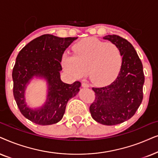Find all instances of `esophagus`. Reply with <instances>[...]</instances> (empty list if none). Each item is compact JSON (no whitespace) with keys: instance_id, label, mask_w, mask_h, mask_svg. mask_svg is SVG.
I'll use <instances>...</instances> for the list:
<instances>
[{"instance_id":"esophagus-1","label":"esophagus","mask_w":158,"mask_h":158,"mask_svg":"<svg viewBox=\"0 0 158 158\" xmlns=\"http://www.w3.org/2000/svg\"><path fill=\"white\" fill-rule=\"evenodd\" d=\"M81 86H82V87H85V88H87V87H89V84H87V82H82V83H81Z\"/></svg>"}]
</instances>
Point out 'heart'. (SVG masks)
Listing matches in <instances>:
<instances>
[{"instance_id": "b5f03b06", "label": "heart", "mask_w": 158, "mask_h": 158, "mask_svg": "<svg viewBox=\"0 0 158 158\" xmlns=\"http://www.w3.org/2000/svg\"><path fill=\"white\" fill-rule=\"evenodd\" d=\"M73 54H64L63 68L73 77L87 74L94 85H108L116 79L123 63V55L115 43L87 37L73 46Z\"/></svg>"}]
</instances>
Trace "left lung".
<instances>
[{"label":"left lung","mask_w":158,"mask_h":158,"mask_svg":"<svg viewBox=\"0 0 158 158\" xmlns=\"http://www.w3.org/2000/svg\"><path fill=\"white\" fill-rule=\"evenodd\" d=\"M120 48L123 55L121 71L110 85L92 87L95 98L90 105L92 117L101 124H119L131 118L142 103L144 75L140 58L133 45L116 35H106Z\"/></svg>","instance_id":"obj_1"}]
</instances>
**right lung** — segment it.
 Masks as SVG:
<instances>
[{"label":"right lung","mask_w":158,"mask_h":158,"mask_svg":"<svg viewBox=\"0 0 158 158\" xmlns=\"http://www.w3.org/2000/svg\"><path fill=\"white\" fill-rule=\"evenodd\" d=\"M77 37H58L41 35L24 46L19 52L13 71V93L20 112L25 118L38 125H51L62 119L69 99L79 92L81 82L71 85L60 80V62L67 48ZM34 75L43 76L49 84L48 101L39 110H31L24 102V89Z\"/></svg>","instance_id":"1"}]
</instances>
